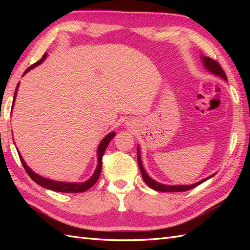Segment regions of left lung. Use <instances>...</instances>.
I'll return each mask as SVG.
<instances>
[{
  "instance_id": "left-lung-1",
  "label": "left lung",
  "mask_w": 250,
  "mask_h": 250,
  "mask_svg": "<svg viewBox=\"0 0 250 250\" xmlns=\"http://www.w3.org/2000/svg\"><path fill=\"white\" fill-rule=\"evenodd\" d=\"M201 60H202V62H203V65H204L206 71H208L209 73L213 74V75L218 76V77L224 79V81L228 82L226 73L220 67L218 63H217L214 60H211L210 58L202 56V55H201ZM137 163H139V167H140V169H141L143 179H144V182L146 183L148 187H150L151 189L156 190V191H161V192H182V191H187V190H190V189H193V188L196 187V186H199L200 184L206 182L207 179H209V178H211L216 175V173H215L213 175H210V176L202 179V180H200V182L194 183L192 185H164V184H160V183L156 182L155 179H152L149 176V175L147 174V172L145 171V168H144V167H143V163H142V159H141L140 146H137Z\"/></svg>"
}]
</instances>
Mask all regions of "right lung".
Listing matches in <instances>:
<instances>
[{
  "label": "right lung",
  "instance_id": "add662e5",
  "mask_svg": "<svg viewBox=\"0 0 250 250\" xmlns=\"http://www.w3.org/2000/svg\"><path fill=\"white\" fill-rule=\"evenodd\" d=\"M47 54H45L43 56V58L40 61H37L36 63H34L33 65H31L30 67H28L25 70V72L23 73V75H25L26 73L29 71H31L32 68L36 67L37 65H40L41 63H43L46 59ZM18 88H19V83L17 84V87H16V91H15V95H14V101H13V106L15 103V100L16 97H17V92H18ZM116 135L115 132H110L107 135H106L104 139L101 141V143L98 146V150H97V155H98V166L95 167V171L92 174V176L90 177L86 182H83V183H70V182H57V180H52L49 178H46L41 176V175L36 174L34 171H32V169L28 167V164L25 163V161L23 160L22 156H21V153L18 151V155L20 158V161L22 163V166L24 167V169L26 171V173L29 174V176L34 180L36 184H39L42 187H44L46 189H49V190H54V191H58V192H67V193H78V192H83V191H87L88 189H90L92 187V186L98 182V179L100 177V174H101V169H102V157L105 152V149L107 148L109 142L114 139V136Z\"/></svg>",
  "mask_w": 250,
  "mask_h": 250
}]
</instances>
